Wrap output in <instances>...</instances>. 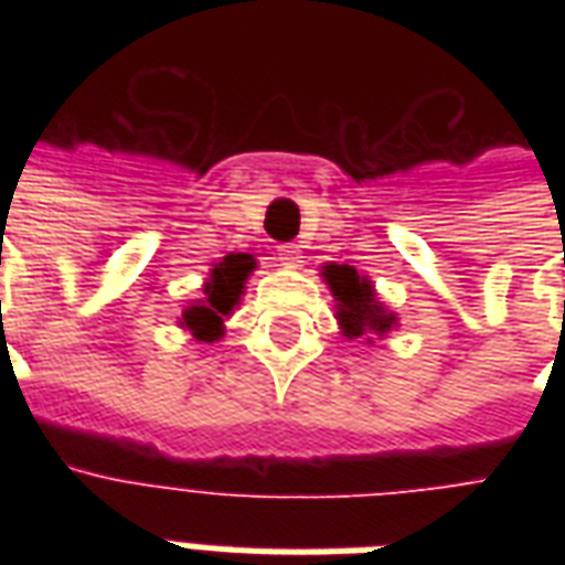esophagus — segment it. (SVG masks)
<instances>
[{
  "label": "esophagus",
  "instance_id": "34e87169",
  "mask_svg": "<svg viewBox=\"0 0 565 565\" xmlns=\"http://www.w3.org/2000/svg\"><path fill=\"white\" fill-rule=\"evenodd\" d=\"M301 248L292 246V243H284V246H278V260H281L284 266H290V269H299L301 266Z\"/></svg>",
  "mask_w": 565,
  "mask_h": 565
}]
</instances>
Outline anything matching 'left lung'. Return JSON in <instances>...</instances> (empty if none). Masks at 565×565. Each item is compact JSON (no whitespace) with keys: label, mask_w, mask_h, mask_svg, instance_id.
<instances>
[{"label":"left lung","mask_w":565,"mask_h":565,"mask_svg":"<svg viewBox=\"0 0 565 565\" xmlns=\"http://www.w3.org/2000/svg\"><path fill=\"white\" fill-rule=\"evenodd\" d=\"M319 275L334 296V317L345 340L372 345L398 328V313L377 299L370 275H361L349 264H326Z\"/></svg>","instance_id":"left-lung-1"}]
</instances>
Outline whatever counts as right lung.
Segmentation results:
<instances>
[{
	"mask_svg": "<svg viewBox=\"0 0 565 565\" xmlns=\"http://www.w3.org/2000/svg\"><path fill=\"white\" fill-rule=\"evenodd\" d=\"M257 269L255 255L231 252L213 264L202 284V296L181 310L179 328H184L195 343H216L225 331V319L234 313L239 299L246 296L248 275Z\"/></svg>",
	"mask_w": 565,
	"mask_h": 565,
	"instance_id": "1",
	"label": "right lung"
}]
</instances>
